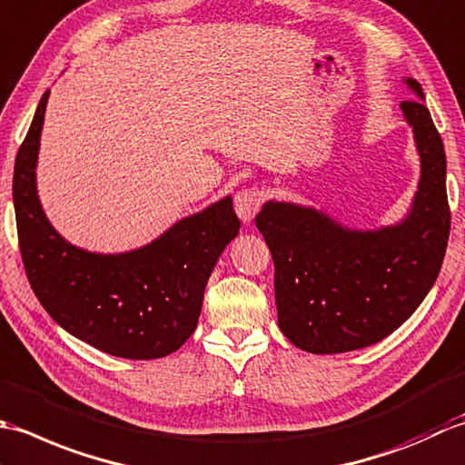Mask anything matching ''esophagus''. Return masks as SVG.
<instances>
[{"label":"esophagus","instance_id":"obj_1","mask_svg":"<svg viewBox=\"0 0 465 465\" xmlns=\"http://www.w3.org/2000/svg\"><path fill=\"white\" fill-rule=\"evenodd\" d=\"M262 204V193L257 188H246L234 196V211L242 223H251Z\"/></svg>","mask_w":465,"mask_h":465}]
</instances>
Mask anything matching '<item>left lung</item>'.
Segmentation results:
<instances>
[{"mask_svg": "<svg viewBox=\"0 0 465 465\" xmlns=\"http://www.w3.org/2000/svg\"><path fill=\"white\" fill-rule=\"evenodd\" d=\"M400 104L420 154V183L401 221L351 229L325 211L267 201L257 229L274 261L279 327L302 351H355L391 335L428 297L450 236L445 150L420 82Z\"/></svg>", "mask_w": 465, "mask_h": 465, "instance_id": "1", "label": "left lung"}]
</instances>
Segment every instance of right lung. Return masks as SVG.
I'll return each instance as SVG.
<instances>
[{"instance_id":"add662e5","label":"right lung","mask_w":465,"mask_h":465,"mask_svg":"<svg viewBox=\"0 0 465 465\" xmlns=\"http://www.w3.org/2000/svg\"><path fill=\"white\" fill-rule=\"evenodd\" d=\"M47 90L14 168V206L24 267L50 317L70 335L124 359L174 353L194 333L208 277L241 229L232 196L176 221L138 249L92 252L68 242L37 196V154Z\"/></svg>"}]
</instances>
